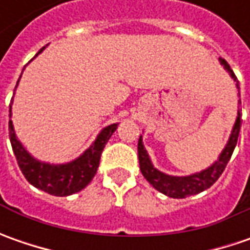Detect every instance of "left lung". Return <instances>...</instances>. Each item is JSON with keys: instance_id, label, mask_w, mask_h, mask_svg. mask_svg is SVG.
Here are the masks:
<instances>
[{"instance_id": "1", "label": "left lung", "mask_w": 250, "mask_h": 250, "mask_svg": "<svg viewBox=\"0 0 250 250\" xmlns=\"http://www.w3.org/2000/svg\"><path fill=\"white\" fill-rule=\"evenodd\" d=\"M218 61L227 72L229 73V76L234 79L236 89H239V82H238L235 73L231 69L228 62L223 58H220ZM239 104H241V100H239ZM239 129H241V108H238V115H236L235 124L232 126L228 142H227V145L224 146L223 151L220 153V156L217 157L216 161L210 167L205 168L199 172H195V174H190V175H184V177L168 175V174L154 167L151 160H150L147 150L145 149L143 136L140 135L139 142H138L140 171H142L143 177L147 179L150 185L161 193H164L166 196L172 197V199H184L187 196L197 195V193H200V192H203V190H206L211 187L220 178V175L223 174V171L226 169V166L228 164V161L232 156V151L235 149Z\"/></svg>"}]
</instances>
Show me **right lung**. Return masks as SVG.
<instances>
[{
	"instance_id": "obj_1",
	"label": "right lung",
	"mask_w": 250,
	"mask_h": 250,
	"mask_svg": "<svg viewBox=\"0 0 250 250\" xmlns=\"http://www.w3.org/2000/svg\"><path fill=\"white\" fill-rule=\"evenodd\" d=\"M44 48L45 47L36 54V57L43 53ZM19 81L16 83V87L19 84ZM11 115H12V104L9 105V117ZM117 128L118 124H111L108 126L103 128L96 140L90 145V147L84 150L79 157L62 164L45 163L33 157L24 149L22 142L18 139L14 129V124L11 120H9V139L22 174L33 187L54 196H69L76 192H81L86 188V185L90 184L100 164L101 153Z\"/></svg>"
}]
</instances>
